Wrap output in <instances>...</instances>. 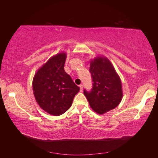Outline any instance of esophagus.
Masks as SVG:
<instances>
[{
	"label": "esophagus",
	"mask_w": 158,
	"mask_h": 158,
	"mask_svg": "<svg viewBox=\"0 0 158 158\" xmlns=\"http://www.w3.org/2000/svg\"><path fill=\"white\" fill-rule=\"evenodd\" d=\"M79 88H80V91L82 92V91H83V85H79Z\"/></svg>",
	"instance_id": "esophagus-1"
}]
</instances>
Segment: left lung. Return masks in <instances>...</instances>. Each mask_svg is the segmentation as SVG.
<instances>
[{
	"mask_svg": "<svg viewBox=\"0 0 158 158\" xmlns=\"http://www.w3.org/2000/svg\"><path fill=\"white\" fill-rule=\"evenodd\" d=\"M93 88L91 92L84 89L89 106L100 115L115 109L122 100L121 79L110 60L105 56H97L90 61Z\"/></svg>",
	"mask_w": 158,
	"mask_h": 158,
	"instance_id": "1",
	"label": "left lung"
}]
</instances>
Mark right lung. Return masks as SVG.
Instances as JSON below:
<instances>
[{
	"label": "right lung",
	"instance_id": "add662e5",
	"mask_svg": "<svg viewBox=\"0 0 158 158\" xmlns=\"http://www.w3.org/2000/svg\"><path fill=\"white\" fill-rule=\"evenodd\" d=\"M66 53L51 57L40 68L32 80V89L40 107L52 115L64 113L72 105L79 91L71 77L64 70Z\"/></svg>",
	"mask_w": 158,
	"mask_h": 158
}]
</instances>
